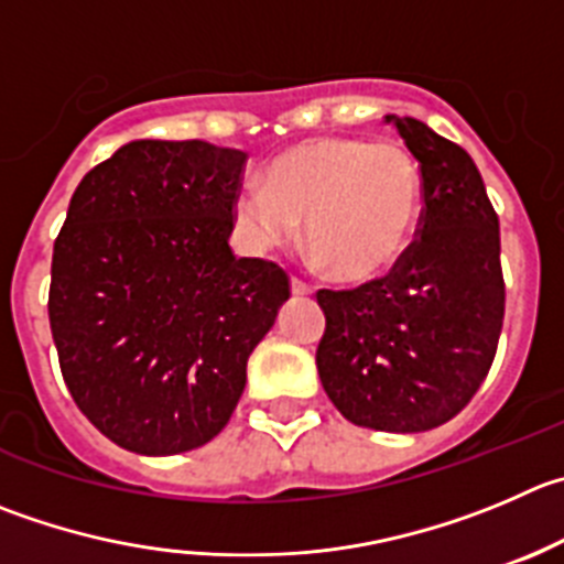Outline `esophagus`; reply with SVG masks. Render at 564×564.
Instances as JSON below:
<instances>
[{"label": "esophagus", "instance_id": "1", "mask_svg": "<svg viewBox=\"0 0 564 564\" xmlns=\"http://www.w3.org/2000/svg\"><path fill=\"white\" fill-rule=\"evenodd\" d=\"M291 291H293V296H310V293H313V285H307V282H302V279L293 276Z\"/></svg>", "mask_w": 564, "mask_h": 564}]
</instances>
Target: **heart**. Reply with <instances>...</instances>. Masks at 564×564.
<instances>
[{
  "mask_svg": "<svg viewBox=\"0 0 564 564\" xmlns=\"http://www.w3.org/2000/svg\"><path fill=\"white\" fill-rule=\"evenodd\" d=\"M423 213L421 165L399 143L315 138L279 154L265 185H243L235 221L257 249L307 246L337 282L359 285L399 265Z\"/></svg>",
  "mask_w": 564,
  "mask_h": 564,
  "instance_id": "heart-1",
  "label": "heart"
}]
</instances>
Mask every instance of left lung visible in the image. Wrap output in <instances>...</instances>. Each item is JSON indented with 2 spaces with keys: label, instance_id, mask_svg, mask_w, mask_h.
<instances>
[{
  "label": "left lung",
  "instance_id": "obj_1",
  "mask_svg": "<svg viewBox=\"0 0 564 564\" xmlns=\"http://www.w3.org/2000/svg\"><path fill=\"white\" fill-rule=\"evenodd\" d=\"M388 121L421 165V227L388 276L315 293L326 315L315 366L346 421L406 434L452 421L485 382L503 273L498 216L470 154L417 118Z\"/></svg>",
  "mask_w": 564,
  "mask_h": 564
}]
</instances>
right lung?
Returning <instances> with one entry per match:
<instances>
[{
  "label": "right lung",
  "mask_w": 564,
  "mask_h": 564,
  "mask_svg": "<svg viewBox=\"0 0 564 564\" xmlns=\"http://www.w3.org/2000/svg\"><path fill=\"white\" fill-rule=\"evenodd\" d=\"M243 165L246 152L205 141H132L74 191L52 254V337L72 399L127 452L210 443L291 299L276 262L229 249Z\"/></svg>",
  "instance_id": "add662e5"
}]
</instances>
